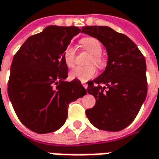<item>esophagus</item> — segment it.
I'll return each mask as SVG.
<instances>
[{
    "label": "esophagus",
    "instance_id": "obj_1",
    "mask_svg": "<svg viewBox=\"0 0 159 159\" xmlns=\"http://www.w3.org/2000/svg\"><path fill=\"white\" fill-rule=\"evenodd\" d=\"M81 83H82V86L85 87V88H87V83H85V82H81Z\"/></svg>",
    "mask_w": 159,
    "mask_h": 159
}]
</instances>
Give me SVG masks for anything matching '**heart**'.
<instances>
[{
  "label": "heart",
  "instance_id": "obj_1",
  "mask_svg": "<svg viewBox=\"0 0 159 159\" xmlns=\"http://www.w3.org/2000/svg\"><path fill=\"white\" fill-rule=\"evenodd\" d=\"M80 46L85 51L89 52L91 57L89 58L88 64H94L97 66L102 67L104 65L103 58L101 56L102 52V45L101 42L93 37H87L82 38L80 40ZM75 56L76 52L72 45H66L62 52V58L66 66L69 68L74 66L75 64ZM96 74V68L93 65H90L87 66H80L74 68L70 72V77L72 79H77L80 81H87L88 80L94 77Z\"/></svg>",
  "mask_w": 159,
  "mask_h": 159
}]
</instances>
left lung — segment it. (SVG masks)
Instances as JSON below:
<instances>
[{"mask_svg":"<svg viewBox=\"0 0 159 159\" xmlns=\"http://www.w3.org/2000/svg\"><path fill=\"white\" fill-rule=\"evenodd\" d=\"M81 32L102 42L108 56L105 71L87 82V93L94 96L96 103L86 115L99 129L120 131L135 120L145 101V58L130 38L107 26H86Z\"/></svg>","mask_w":159,"mask_h":159,"instance_id":"obj_1","label":"left lung"}]
</instances>
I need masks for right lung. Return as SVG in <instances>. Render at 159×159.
Masks as SVG:
<instances>
[{
	"mask_svg": "<svg viewBox=\"0 0 159 159\" xmlns=\"http://www.w3.org/2000/svg\"><path fill=\"white\" fill-rule=\"evenodd\" d=\"M80 32L75 26H48L29 37L13 57L7 93L19 120L32 131H56L66 122L69 103L87 93L77 79L65 80L68 67L62 52Z\"/></svg>",
	"mask_w": 159,
	"mask_h": 159,
	"instance_id": "1",
	"label": "right lung"
}]
</instances>
